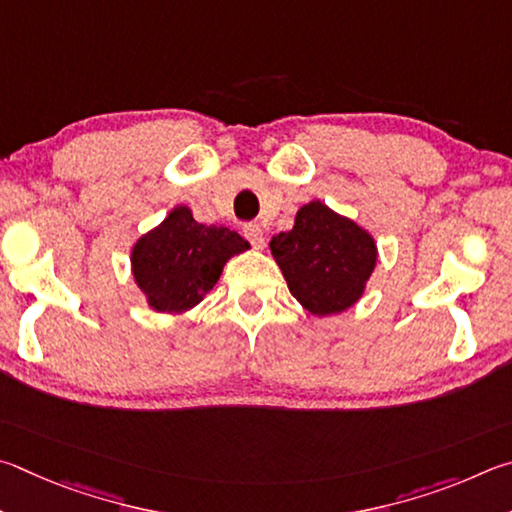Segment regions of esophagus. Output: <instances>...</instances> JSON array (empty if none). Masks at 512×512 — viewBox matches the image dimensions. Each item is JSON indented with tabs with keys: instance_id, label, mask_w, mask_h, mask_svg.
Here are the masks:
<instances>
[{
	"instance_id": "esophagus-1",
	"label": "esophagus",
	"mask_w": 512,
	"mask_h": 512,
	"mask_svg": "<svg viewBox=\"0 0 512 512\" xmlns=\"http://www.w3.org/2000/svg\"><path fill=\"white\" fill-rule=\"evenodd\" d=\"M242 233H245V238H247L256 249H261V247L265 245V233H263V229H261V224L247 222L245 227H242Z\"/></svg>"
}]
</instances>
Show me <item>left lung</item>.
Masks as SVG:
<instances>
[{"instance_id":"obj_1","label":"left lung","mask_w":512,"mask_h":512,"mask_svg":"<svg viewBox=\"0 0 512 512\" xmlns=\"http://www.w3.org/2000/svg\"><path fill=\"white\" fill-rule=\"evenodd\" d=\"M270 247L292 297L319 317L351 308L378 261L369 233L321 202L301 206L292 231Z\"/></svg>"}]
</instances>
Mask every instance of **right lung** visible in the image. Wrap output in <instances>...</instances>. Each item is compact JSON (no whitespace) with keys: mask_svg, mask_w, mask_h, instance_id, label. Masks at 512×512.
Returning <instances> with one entry per match:
<instances>
[{"mask_svg":"<svg viewBox=\"0 0 512 512\" xmlns=\"http://www.w3.org/2000/svg\"><path fill=\"white\" fill-rule=\"evenodd\" d=\"M249 242L218 224H200L177 206L132 249V274L157 312H184L218 283L224 263Z\"/></svg>","mask_w":512,"mask_h":512,"instance_id":"obj_1","label":"right lung"}]
</instances>
